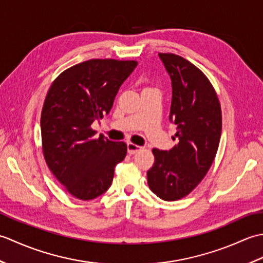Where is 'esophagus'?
Instances as JSON below:
<instances>
[{
  "label": "esophagus",
  "mask_w": 263,
  "mask_h": 263,
  "mask_svg": "<svg viewBox=\"0 0 263 263\" xmlns=\"http://www.w3.org/2000/svg\"><path fill=\"white\" fill-rule=\"evenodd\" d=\"M141 149H142V147L137 146V144H135V143H132V142L127 143V153L130 155H133V154H136L138 152H140Z\"/></svg>",
  "instance_id": "1"
}]
</instances>
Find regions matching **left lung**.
Here are the masks:
<instances>
[{
	"label": "left lung",
	"mask_w": 263,
	"mask_h": 263,
	"mask_svg": "<svg viewBox=\"0 0 263 263\" xmlns=\"http://www.w3.org/2000/svg\"><path fill=\"white\" fill-rule=\"evenodd\" d=\"M172 80L170 120L178 142L168 152L153 149L155 163L147 172L150 190L165 201L186 197L208 173L221 135V108L203 72L187 60L159 53Z\"/></svg>",
	"instance_id": "obj_1"
}]
</instances>
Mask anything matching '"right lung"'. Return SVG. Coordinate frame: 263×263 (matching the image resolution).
Returning a JSON list of instances; mask_svg holds the SVG:
<instances>
[{
	"label": "right lung",
	"instance_id": "obj_1",
	"mask_svg": "<svg viewBox=\"0 0 263 263\" xmlns=\"http://www.w3.org/2000/svg\"><path fill=\"white\" fill-rule=\"evenodd\" d=\"M137 61L93 59L63 71L44 102L41 128L49 171L74 198L92 200L109 189L125 142L95 138L91 124L108 114L117 91Z\"/></svg>",
	"mask_w": 263,
	"mask_h": 263
}]
</instances>
